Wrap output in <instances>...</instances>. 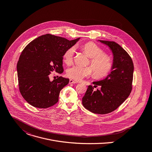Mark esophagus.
<instances>
[{
    "label": "esophagus",
    "instance_id": "esophagus-1",
    "mask_svg": "<svg viewBox=\"0 0 152 152\" xmlns=\"http://www.w3.org/2000/svg\"><path fill=\"white\" fill-rule=\"evenodd\" d=\"M69 84H77V82L76 81H75L72 79H70V80H69Z\"/></svg>",
    "mask_w": 152,
    "mask_h": 152
}]
</instances>
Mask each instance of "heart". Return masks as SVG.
Returning a JSON list of instances; mask_svg holds the SVG:
<instances>
[{"label": "heart", "mask_w": 152, "mask_h": 152, "mask_svg": "<svg viewBox=\"0 0 152 152\" xmlns=\"http://www.w3.org/2000/svg\"><path fill=\"white\" fill-rule=\"evenodd\" d=\"M82 50L87 56L90 58V66L82 67L75 65L68 68L66 71L68 77L76 81H80L84 78L92 75L93 70L94 77L102 79L107 76L113 70V63L104 51L97 45L90 42L82 45ZM75 52V47L68 48L63 55V60L66 64H70L73 60Z\"/></svg>", "instance_id": "heart-1"}]
</instances>
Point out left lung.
Returning a JSON list of instances; mask_svg holds the SVG:
<instances>
[{
    "mask_svg": "<svg viewBox=\"0 0 152 152\" xmlns=\"http://www.w3.org/2000/svg\"><path fill=\"white\" fill-rule=\"evenodd\" d=\"M99 41L113 53V70L103 80L93 82V87L88 86L82 98V105L93 113L104 115L114 111L129 97L132 90L134 66L129 54L118 44ZM98 85L101 89L94 91V87Z\"/></svg>",
    "mask_w": 152,
    "mask_h": 152,
    "instance_id": "obj_1",
    "label": "left lung"
}]
</instances>
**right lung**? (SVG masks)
Masks as SVG:
<instances>
[{"mask_svg": "<svg viewBox=\"0 0 152 152\" xmlns=\"http://www.w3.org/2000/svg\"><path fill=\"white\" fill-rule=\"evenodd\" d=\"M80 38L69 40L50 34L41 36L27 45L17 64L20 92L32 106L47 108L59 101L61 90L69 79L59 77L50 80L51 72L63 73V55Z\"/></svg>", "mask_w": 152, "mask_h": 152, "instance_id": "right-lung-1", "label": "right lung"}]
</instances>
